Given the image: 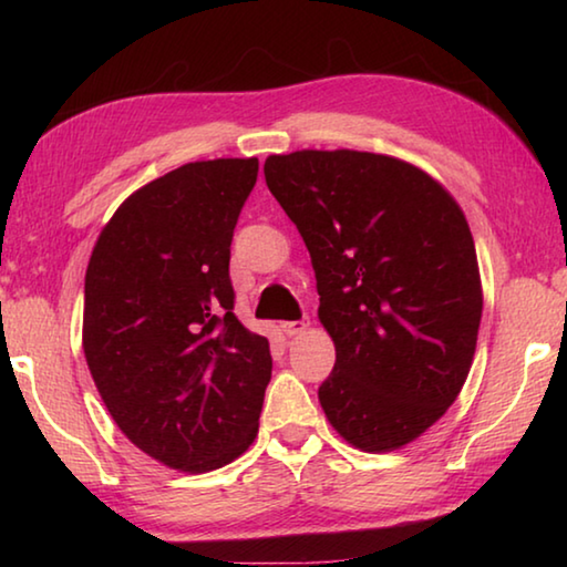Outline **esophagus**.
Here are the masks:
<instances>
[{
  "label": "esophagus",
  "instance_id": "esophagus-1",
  "mask_svg": "<svg viewBox=\"0 0 567 567\" xmlns=\"http://www.w3.org/2000/svg\"><path fill=\"white\" fill-rule=\"evenodd\" d=\"M282 332L287 338H295V334H302L307 328H310V320H295V322H282L280 324Z\"/></svg>",
  "mask_w": 567,
  "mask_h": 567
}]
</instances>
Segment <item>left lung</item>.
<instances>
[{
  "mask_svg": "<svg viewBox=\"0 0 567 567\" xmlns=\"http://www.w3.org/2000/svg\"><path fill=\"white\" fill-rule=\"evenodd\" d=\"M265 179L305 239L334 342L324 415L364 453L405 447L475 358L483 285L463 209L425 169L375 152L270 155Z\"/></svg>",
  "mask_w": 567,
  "mask_h": 567,
  "instance_id": "1",
  "label": "left lung"
}]
</instances>
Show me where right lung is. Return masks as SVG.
<instances>
[{
    "instance_id": "1",
    "label": "right lung",
    "mask_w": 567,
    "mask_h": 567,
    "mask_svg": "<svg viewBox=\"0 0 567 567\" xmlns=\"http://www.w3.org/2000/svg\"><path fill=\"white\" fill-rule=\"evenodd\" d=\"M257 157L187 162L124 199L84 277L82 348L130 443L209 473L255 443L270 342L235 318L229 245Z\"/></svg>"
}]
</instances>
